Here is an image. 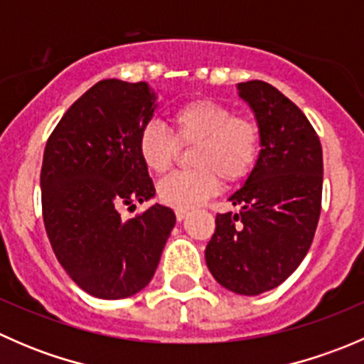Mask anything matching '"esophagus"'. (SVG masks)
Masks as SVG:
<instances>
[{
	"instance_id": "1",
	"label": "esophagus",
	"mask_w": 364,
	"mask_h": 364,
	"mask_svg": "<svg viewBox=\"0 0 364 364\" xmlns=\"http://www.w3.org/2000/svg\"><path fill=\"white\" fill-rule=\"evenodd\" d=\"M186 216H188V211H185V209H176V218H178V222H183Z\"/></svg>"
}]
</instances>
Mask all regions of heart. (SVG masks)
<instances>
[{"label": "heart", "mask_w": 364, "mask_h": 364, "mask_svg": "<svg viewBox=\"0 0 364 364\" xmlns=\"http://www.w3.org/2000/svg\"><path fill=\"white\" fill-rule=\"evenodd\" d=\"M174 135L159 121L139 132V155L153 172H165L176 159L178 141L197 144L192 155L196 171L176 172L161 179L159 197L176 209L197 208L216 193L220 179L236 183L247 178L259 155V128L229 107L213 100H193L171 117Z\"/></svg>", "instance_id": "b5f03b06"}]
</instances>
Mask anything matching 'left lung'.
I'll return each instance as SVG.
<instances>
[{
  "label": "left lung",
  "mask_w": 364,
  "mask_h": 364,
  "mask_svg": "<svg viewBox=\"0 0 364 364\" xmlns=\"http://www.w3.org/2000/svg\"><path fill=\"white\" fill-rule=\"evenodd\" d=\"M252 109L260 151L243 186L229 197L237 213L216 215L205 264L227 291L259 296L284 284L306 255L322 197V148L310 121L277 87L237 84Z\"/></svg>",
  "instance_id": "left-lung-1"
}]
</instances>
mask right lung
<instances>
[{
	"mask_svg": "<svg viewBox=\"0 0 364 364\" xmlns=\"http://www.w3.org/2000/svg\"><path fill=\"white\" fill-rule=\"evenodd\" d=\"M148 82L105 79L65 112L43 151L40 188L53 250L87 294L123 299L151 282L176 215L153 204L155 186L139 155V132L159 107Z\"/></svg>",
	"mask_w": 364,
	"mask_h": 364,
	"instance_id": "1",
	"label": "right lung"
}]
</instances>
